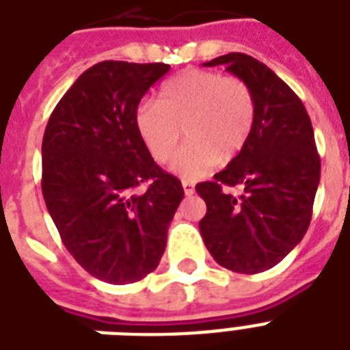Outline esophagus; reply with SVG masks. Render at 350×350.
<instances>
[{
  "instance_id": "1",
  "label": "esophagus",
  "mask_w": 350,
  "mask_h": 350,
  "mask_svg": "<svg viewBox=\"0 0 350 350\" xmlns=\"http://www.w3.org/2000/svg\"><path fill=\"white\" fill-rule=\"evenodd\" d=\"M181 185H183V191H185V194H194V183L189 180H183L181 181Z\"/></svg>"
}]
</instances>
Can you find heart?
I'll use <instances>...</instances> for the list:
<instances>
[{"mask_svg": "<svg viewBox=\"0 0 350 350\" xmlns=\"http://www.w3.org/2000/svg\"><path fill=\"white\" fill-rule=\"evenodd\" d=\"M254 120L256 98L245 79L189 68L159 87L156 105L137 107L134 129L158 163L172 159L183 131L187 143L172 167L185 178H198L238 156Z\"/></svg>", "mask_w": 350, "mask_h": 350, "instance_id": "heart-1", "label": "heart"}]
</instances>
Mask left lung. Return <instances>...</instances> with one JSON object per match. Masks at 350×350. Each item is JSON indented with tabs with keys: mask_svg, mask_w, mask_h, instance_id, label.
<instances>
[{
	"mask_svg": "<svg viewBox=\"0 0 350 350\" xmlns=\"http://www.w3.org/2000/svg\"><path fill=\"white\" fill-rule=\"evenodd\" d=\"M203 65H225L250 85L256 120L238 156L196 185L207 203L200 230L219 265L256 274L280 263L309 229L321 167L314 131L301 100L265 63L230 52ZM229 186L242 194L232 197Z\"/></svg>",
	"mask_w": 350,
	"mask_h": 350,
	"instance_id": "1",
	"label": "left lung"
}]
</instances>
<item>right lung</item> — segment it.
I'll return each mask as SVG.
<instances>
[{"label":"right lung","mask_w":350,"mask_h":350,"mask_svg":"<svg viewBox=\"0 0 350 350\" xmlns=\"http://www.w3.org/2000/svg\"><path fill=\"white\" fill-rule=\"evenodd\" d=\"M165 63L101 62L52 111L41 191L63 245L101 282H139L158 267L183 187L143 147L134 112ZM142 185L145 191H137Z\"/></svg>","instance_id":"add662e5"}]
</instances>
